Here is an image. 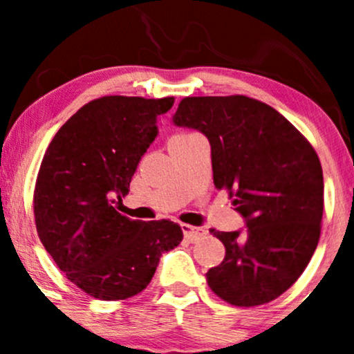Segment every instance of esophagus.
I'll return each mask as SVG.
<instances>
[{
	"label": "esophagus",
	"instance_id": "esophagus-1",
	"mask_svg": "<svg viewBox=\"0 0 354 354\" xmlns=\"http://www.w3.org/2000/svg\"><path fill=\"white\" fill-rule=\"evenodd\" d=\"M181 230H183V234H185V238L191 243L198 241V239H201L206 234V231L203 228H196V226H191V225H181Z\"/></svg>",
	"mask_w": 354,
	"mask_h": 354
}]
</instances>
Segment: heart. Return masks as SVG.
<instances>
[{"mask_svg":"<svg viewBox=\"0 0 354 354\" xmlns=\"http://www.w3.org/2000/svg\"><path fill=\"white\" fill-rule=\"evenodd\" d=\"M185 136H189V135H186V133H183V135H176L174 138H185Z\"/></svg>","mask_w":354,"mask_h":354,"instance_id":"b5f03b06","label":"heart"}]
</instances>
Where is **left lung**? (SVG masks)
Here are the masks:
<instances>
[{"instance_id": "left-lung-1", "label": "left lung", "mask_w": 354, "mask_h": 354, "mask_svg": "<svg viewBox=\"0 0 354 354\" xmlns=\"http://www.w3.org/2000/svg\"><path fill=\"white\" fill-rule=\"evenodd\" d=\"M173 123L208 138L214 186L234 196L246 225L213 230L226 254L206 273L208 286L234 306L273 301L318 246L324 188L318 154L286 118L248 96L185 98Z\"/></svg>"}]
</instances>
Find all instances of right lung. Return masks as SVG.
Instances as JSON below:
<instances>
[{
    "label": "right lung",
    "instance_id": "1",
    "mask_svg": "<svg viewBox=\"0 0 354 354\" xmlns=\"http://www.w3.org/2000/svg\"><path fill=\"white\" fill-rule=\"evenodd\" d=\"M173 103L93 100L61 126L44 153L35 188L38 236L68 279L93 298L116 301L141 293L161 254L181 243L176 223L131 219L115 206L158 136L156 118Z\"/></svg>",
    "mask_w": 354,
    "mask_h": 354
}]
</instances>
